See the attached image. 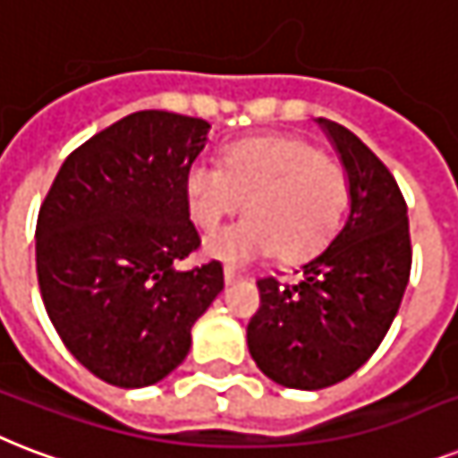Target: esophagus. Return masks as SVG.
Returning <instances> with one entry per match:
<instances>
[{
	"mask_svg": "<svg viewBox=\"0 0 458 458\" xmlns=\"http://www.w3.org/2000/svg\"><path fill=\"white\" fill-rule=\"evenodd\" d=\"M241 275L239 272H236V269L233 267H225V282L226 284H233V282H236V279H239Z\"/></svg>",
	"mask_w": 458,
	"mask_h": 458,
	"instance_id": "1",
	"label": "esophagus"
}]
</instances>
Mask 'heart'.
<instances>
[{
    "mask_svg": "<svg viewBox=\"0 0 458 458\" xmlns=\"http://www.w3.org/2000/svg\"><path fill=\"white\" fill-rule=\"evenodd\" d=\"M186 191L191 215L208 233L243 208L250 215L208 239L210 258L246 265L275 250L282 262H301L336 232L349 200V176L303 138L267 136L232 145L222 166H191Z\"/></svg>",
    "mask_w": 458,
    "mask_h": 458,
    "instance_id": "b5f03b06",
    "label": "heart"
}]
</instances>
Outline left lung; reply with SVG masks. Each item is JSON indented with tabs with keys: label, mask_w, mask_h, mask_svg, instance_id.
I'll return each instance as SVG.
<instances>
[{
	"label": "left lung",
	"mask_w": 458,
	"mask_h": 458,
	"mask_svg": "<svg viewBox=\"0 0 458 458\" xmlns=\"http://www.w3.org/2000/svg\"><path fill=\"white\" fill-rule=\"evenodd\" d=\"M342 155L351 208L342 232L301 269L299 284L258 279L246 329L262 373L292 389L346 380L387 335L411 275L406 200L392 172L342 123L318 119Z\"/></svg>",
	"instance_id": "8db88e82"
}]
</instances>
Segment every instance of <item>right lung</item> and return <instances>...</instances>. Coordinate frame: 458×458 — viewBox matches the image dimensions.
Listing matches in <instances>:
<instances>
[{
	"instance_id": "add662e5",
	"label": "right lung",
	"mask_w": 458,
	"mask_h": 458,
	"mask_svg": "<svg viewBox=\"0 0 458 458\" xmlns=\"http://www.w3.org/2000/svg\"><path fill=\"white\" fill-rule=\"evenodd\" d=\"M208 131L196 116L133 112L78 145L40 205L42 303L64 346L107 385L166 377L225 289L217 260L174 267L200 246L186 179Z\"/></svg>"
}]
</instances>
